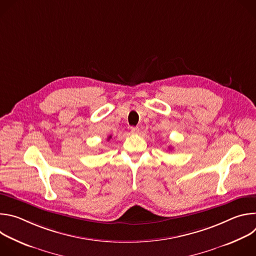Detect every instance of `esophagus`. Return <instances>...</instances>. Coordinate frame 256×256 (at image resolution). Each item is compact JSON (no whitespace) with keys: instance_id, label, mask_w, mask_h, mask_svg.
Instances as JSON below:
<instances>
[{"instance_id":"1","label":"esophagus","mask_w":256,"mask_h":256,"mask_svg":"<svg viewBox=\"0 0 256 256\" xmlns=\"http://www.w3.org/2000/svg\"><path fill=\"white\" fill-rule=\"evenodd\" d=\"M130 132H132V134H138V132H140V128H138V126H132V128H130Z\"/></svg>"}]
</instances>
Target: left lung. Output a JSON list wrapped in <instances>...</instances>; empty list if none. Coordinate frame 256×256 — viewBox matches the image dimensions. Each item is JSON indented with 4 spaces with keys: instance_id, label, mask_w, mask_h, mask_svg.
<instances>
[{
    "instance_id": "8db88e82",
    "label": "left lung",
    "mask_w": 256,
    "mask_h": 256,
    "mask_svg": "<svg viewBox=\"0 0 256 256\" xmlns=\"http://www.w3.org/2000/svg\"><path fill=\"white\" fill-rule=\"evenodd\" d=\"M169 149H170V148H169Z\"/></svg>"
}]
</instances>
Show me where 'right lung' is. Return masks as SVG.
<instances>
[{
    "mask_svg": "<svg viewBox=\"0 0 256 256\" xmlns=\"http://www.w3.org/2000/svg\"><path fill=\"white\" fill-rule=\"evenodd\" d=\"M110 138H112V136H108V138H107V140H110Z\"/></svg>",
    "mask_w": 256,
    "mask_h": 256,
    "instance_id": "obj_1",
    "label": "right lung"
}]
</instances>
